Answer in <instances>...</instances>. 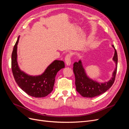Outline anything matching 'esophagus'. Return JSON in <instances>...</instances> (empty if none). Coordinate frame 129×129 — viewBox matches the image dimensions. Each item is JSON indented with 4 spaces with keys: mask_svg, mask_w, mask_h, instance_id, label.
I'll use <instances>...</instances> for the list:
<instances>
[{
    "mask_svg": "<svg viewBox=\"0 0 129 129\" xmlns=\"http://www.w3.org/2000/svg\"><path fill=\"white\" fill-rule=\"evenodd\" d=\"M71 57H72V55L71 54H67V55L65 57V62L66 63L67 66H69L71 65Z\"/></svg>",
    "mask_w": 129,
    "mask_h": 129,
    "instance_id": "esophagus-1",
    "label": "esophagus"
}]
</instances>
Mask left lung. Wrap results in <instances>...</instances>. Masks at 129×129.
Masks as SVG:
<instances>
[{"mask_svg":"<svg viewBox=\"0 0 129 129\" xmlns=\"http://www.w3.org/2000/svg\"><path fill=\"white\" fill-rule=\"evenodd\" d=\"M112 47L115 49V54L113 60L116 64V67L112 74V78L108 82H105L104 83H99L89 79L85 74L80 60L78 62H75L74 63L73 72L75 77L76 91L81 96L84 97H89V98L99 96L107 91L114 84L117 73V69L118 56L114 46L112 45Z\"/></svg>","mask_w":129,"mask_h":129,"instance_id":"left-lung-1","label":"left lung"}]
</instances>
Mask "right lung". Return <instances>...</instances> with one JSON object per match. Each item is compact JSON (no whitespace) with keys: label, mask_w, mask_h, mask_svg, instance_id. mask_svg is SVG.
Wrapping results in <instances>:
<instances>
[{"label":"right lung","mask_w":129,"mask_h":129,"mask_svg":"<svg viewBox=\"0 0 129 129\" xmlns=\"http://www.w3.org/2000/svg\"><path fill=\"white\" fill-rule=\"evenodd\" d=\"M19 37L12 53L11 68L14 80L23 91L34 97H44L52 91L57 73L64 68V63L61 60H55L47 68L42 75L30 76L19 69L17 62V45Z\"/></svg>","instance_id":"obj_1"}]
</instances>
